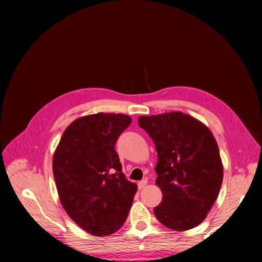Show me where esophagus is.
Instances as JSON below:
<instances>
[{
    "mask_svg": "<svg viewBox=\"0 0 262 262\" xmlns=\"http://www.w3.org/2000/svg\"><path fill=\"white\" fill-rule=\"evenodd\" d=\"M146 185H147V180H145V179H144V180H142V181H140V182H138V189H140V190H141V189H144V188H145L146 187Z\"/></svg>",
    "mask_w": 262,
    "mask_h": 262,
    "instance_id": "esophagus-1",
    "label": "esophagus"
}]
</instances>
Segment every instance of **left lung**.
<instances>
[{
	"label": "left lung",
	"instance_id": "1",
	"mask_svg": "<svg viewBox=\"0 0 262 262\" xmlns=\"http://www.w3.org/2000/svg\"><path fill=\"white\" fill-rule=\"evenodd\" d=\"M138 125L158 152L157 186L163 193L154 208L160 223L173 231L199 225L219 196L223 164L214 135L181 111L141 116Z\"/></svg>",
	"mask_w": 262,
	"mask_h": 262
}]
</instances>
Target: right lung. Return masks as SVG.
<instances>
[{"label":"right lung","instance_id":"right-lung-1","mask_svg":"<svg viewBox=\"0 0 262 262\" xmlns=\"http://www.w3.org/2000/svg\"><path fill=\"white\" fill-rule=\"evenodd\" d=\"M132 118L99 113L66 128L53 158L60 204L81 229L92 235L113 234L124 224L137 190L121 172L115 151Z\"/></svg>","mask_w":262,"mask_h":262}]
</instances>
